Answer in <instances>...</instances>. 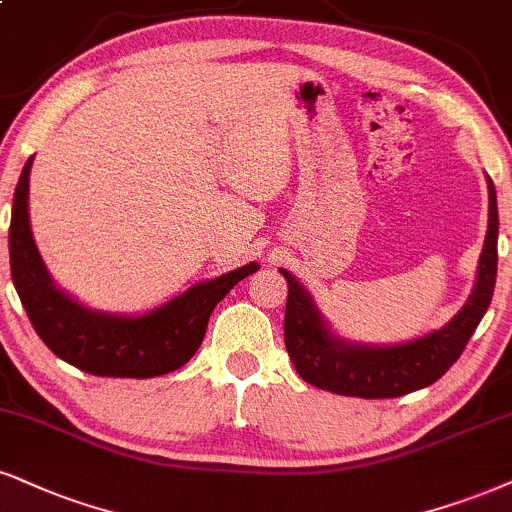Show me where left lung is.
<instances>
[{"instance_id": "obj_1", "label": "left lung", "mask_w": 512, "mask_h": 512, "mask_svg": "<svg viewBox=\"0 0 512 512\" xmlns=\"http://www.w3.org/2000/svg\"><path fill=\"white\" fill-rule=\"evenodd\" d=\"M489 225L479 254L477 282L465 306L439 330L401 344H361L339 337L304 285L280 268L289 294L285 308V344L301 380L313 387L361 399H394L430 387L453 363L477 330L491 304L498 266L496 187L487 175Z\"/></svg>"}]
</instances>
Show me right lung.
<instances>
[{"label":"right lung","instance_id":"right-lung-1","mask_svg":"<svg viewBox=\"0 0 512 512\" xmlns=\"http://www.w3.org/2000/svg\"><path fill=\"white\" fill-rule=\"evenodd\" d=\"M33 156L14 192L9 227L11 280L30 323L61 361L99 377H159L185 365L204 342L208 318L239 280L258 263L197 282L154 311L121 315L94 311L56 287L30 230L28 185Z\"/></svg>","mask_w":512,"mask_h":512}]
</instances>
